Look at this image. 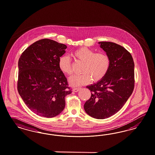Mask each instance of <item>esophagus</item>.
<instances>
[{
  "label": "esophagus",
  "mask_w": 155,
  "mask_h": 155,
  "mask_svg": "<svg viewBox=\"0 0 155 155\" xmlns=\"http://www.w3.org/2000/svg\"><path fill=\"white\" fill-rule=\"evenodd\" d=\"M80 90H81V88H79V87H78V88H74V89H73V91L74 92H78L79 91H80Z\"/></svg>",
  "instance_id": "1"
}]
</instances>
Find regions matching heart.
Returning <instances> with one entry per match:
<instances>
[{
	"instance_id": "heart-1",
	"label": "heart",
	"mask_w": 155,
	"mask_h": 155,
	"mask_svg": "<svg viewBox=\"0 0 155 155\" xmlns=\"http://www.w3.org/2000/svg\"><path fill=\"white\" fill-rule=\"evenodd\" d=\"M72 56L83 63L80 75L72 76L69 78V84L74 87L81 86L90 83H97L103 79L109 71L110 58L104 52L95 53L87 47H81L72 53ZM58 67L64 74L72 75V64L69 58L61 57Z\"/></svg>"
}]
</instances>
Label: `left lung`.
Instances as JSON below:
<instances>
[{
  "mask_svg": "<svg viewBox=\"0 0 155 155\" xmlns=\"http://www.w3.org/2000/svg\"><path fill=\"white\" fill-rule=\"evenodd\" d=\"M110 58L108 72L103 79L87 86L91 92L86 102V113L97 119H105L117 113L132 95L134 87V63L131 54L111 42H99Z\"/></svg>",
  "mask_w": 155,
  "mask_h": 155,
  "instance_id": "left-lung-1",
  "label": "left lung"
}]
</instances>
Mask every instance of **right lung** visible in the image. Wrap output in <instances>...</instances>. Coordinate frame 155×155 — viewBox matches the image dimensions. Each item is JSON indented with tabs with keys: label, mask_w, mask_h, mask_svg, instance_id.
Masks as SVG:
<instances>
[{
	"label": "right lung",
	"mask_w": 155,
	"mask_h": 155,
	"mask_svg": "<svg viewBox=\"0 0 155 155\" xmlns=\"http://www.w3.org/2000/svg\"><path fill=\"white\" fill-rule=\"evenodd\" d=\"M67 48L45 38L29 46L19 59L18 91L28 107L41 117L52 118L61 113L65 97L72 92L58 67Z\"/></svg>",
	"instance_id": "obj_1"
}]
</instances>
